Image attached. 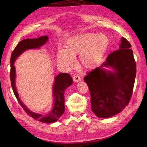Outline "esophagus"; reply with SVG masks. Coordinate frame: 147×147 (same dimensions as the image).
I'll list each match as a JSON object with an SVG mask.
<instances>
[{
    "mask_svg": "<svg viewBox=\"0 0 147 147\" xmlns=\"http://www.w3.org/2000/svg\"><path fill=\"white\" fill-rule=\"evenodd\" d=\"M73 80L75 82H78L80 80V77L78 75L76 74L73 77Z\"/></svg>",
    "mask_w": 147,
    "mask_h": 147,
    "instance_id": "34e87169",
    "label": "esophagus"
}]
</instances>
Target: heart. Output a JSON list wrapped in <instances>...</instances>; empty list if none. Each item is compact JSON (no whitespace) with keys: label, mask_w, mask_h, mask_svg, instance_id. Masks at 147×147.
<instances>
[{"label":"heart","mask_w":147,"mask_h":147,"mask_svg":"<svg viewBox=\"0 0 147 147\" xmlns=\"http://www.w3.org/2000/svg\"><path fill=\"white\" fill-rule=\"evenodd\" d=\"M109 45L106 35L97 33H82L68 40L65 50H60L57 63L62 66L71 67L75 64L74 56L80 55V61L84 68L91 69L98 65Z\"/></svg>","instance_id":"obj_1"}]
</instances>
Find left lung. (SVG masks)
<instances>
[{
    "instance_id": "8db88e82",
    "label": "left lung",
    "mask_w": 147,
    "mask_h": 147,
    "mask_svg": "<svg viewBox=\"0 0 147 147\" xmlns=\"http://www.w3.org/2000/svg\"><path fill=\"white\" fill-rule=\"evenodd\" d=\"M131 48L130 43L122 37L119 50L110 53L103 64L84 77L90 91L91 110L97 117L107 118L118 114L131 99L136 76Z\"/></svg>"
}]
</instances>
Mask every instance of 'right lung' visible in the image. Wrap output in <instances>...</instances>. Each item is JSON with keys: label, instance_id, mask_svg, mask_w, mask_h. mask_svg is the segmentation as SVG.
I'll return each mask as SVG.
<instances>
[{"label": "right lung", "instance_id": "obj_1", "mask_svg": "<svg viewBox=\"0 0 147 147\" xmlns=\"http://www.w3.org/2000/svg\"><path fill=\"white\" fill-rule=\"evenodd\" d=\"M48 40V37L45 35V36L40 37L37 38L24 39L20 42L14 50L13 51L11 55L10 77L13 92L18 101L25 112L35 120H38L43 123H51L57 121L64 112V92L65 89L69 87L73 83V80L70 77V75L65 73H61L55 77L54 85L52 90L53 96L54 97V104H53V109L45 115L38 114L31 112L20 100L15 84L16 70L14 65L17 57H18L24 51L30 50V49H38L45 45Z\"/></svg>", "mask_w": 147, "mask_h": 147}]
</instances>
